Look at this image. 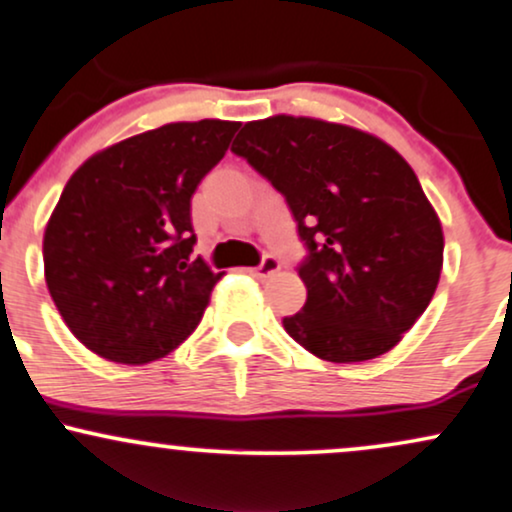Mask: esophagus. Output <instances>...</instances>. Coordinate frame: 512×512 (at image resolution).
Wrapping results in <instances>:
<instances>
[{
    "mask_svg": "<svg viewBox=\"0 0 512 512\" xmlns=\"http://www.w3.org/2000/svg\"><path fill=\"white\" fill-rule=\"evenodd\" d=\"M278 269H281V262H278L274 255H264L262 262L257 264V267L250 269V276H255V278H260V281H264V278L274 276Z\"/></svg>",
    "mask_w": 512,
    "mask_h": 512,
    "instance_id": "34e87169",
    "label": "esophagus"
}]
</instances>
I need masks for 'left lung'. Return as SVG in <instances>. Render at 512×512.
<instances>
[{
	"label": "left lung",
	"mask_w": 512,
	"mask_h": 512,
	"mask_svg": "<svg viewBox=\"0 0 512 512\" xmlns=\"http://www.w3.org/2000/svg\"><path fill=\"white\" fill-rule=\"evenodd\" d=\"M231 151L286 196L309 255L307 302L283 328L314 357L390 352L428 309L444 234L411 165L383 139L319 118L245 122Z\"/></svg>",
	"instance_id": "8db88e82"
}]
</instances>
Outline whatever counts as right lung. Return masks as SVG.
Listing matches in <instances>:
<instances>
[{
    "label": "right lung",
    "mask_w": 512,
    "mask_h": 512,
    "mask_svg": "<svg viewBox=\"0 0 512 512\" xmlns=\"http://www.w3.org/2000/svg\"><path fill=\"white\" fill-rule=\"evenodd\" d=\"M238 122H170L103 148L73 172L44 229V278L70 333L139 366L177 349L222 274L193 257L191 196Z\"/></svg>",
    "instance_id": "right-lung-1"
}]
</instances>
